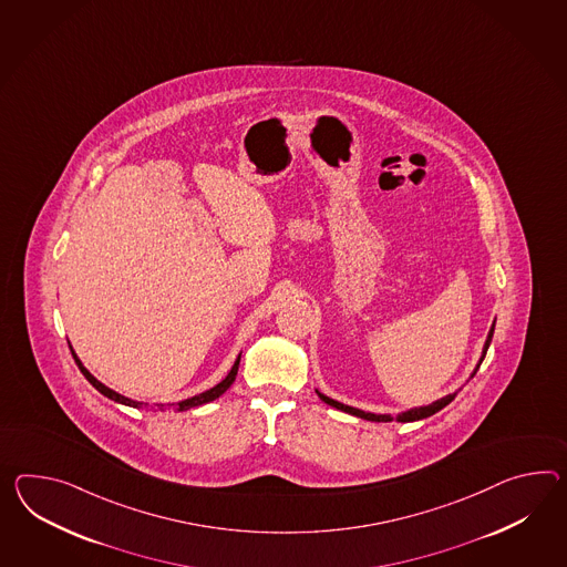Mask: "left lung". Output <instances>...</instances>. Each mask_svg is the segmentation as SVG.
I'll return each mask as SVG.
<instances>
[{
    "instance_id": "1",
    "label": "left lung",
    "mask_w": 567,
    "mask_h": 567,
    "mask_svg": "<svg viewBox=\"0 0 567 567\" xmlns=\"http://www.w3.org/2000/svg\"><path fill=\"white\" fill-rule=\"evenodd\" d=\"M494 328H496V321L492 323V330L487 333V340H485L484 346V354H482V359H480V364L484 362L485 352H487V348L492 344V336H494ZM480 364H477V369H480ZM477 369L473 371V374L477 373ZM471 374V377H473ZM319 398L321 401H326L328 405H332L336 410H342L346 414L357 415V417H362V420H371V422H391L393 417L391 415L385 414H371V412H362V410H357V408H350V405H344V403H340V401L332 400V398H328V395H323V393H319ZM456 393H451V395H446V398H442V400H436L434 403H430V405H422V408H414V410H408V412H403V414L398 415V422H415V420H422V417H429V415L436 414V412H441L444 405H449L451 401L455 400Z\"/></svg>"
}]
</instances>
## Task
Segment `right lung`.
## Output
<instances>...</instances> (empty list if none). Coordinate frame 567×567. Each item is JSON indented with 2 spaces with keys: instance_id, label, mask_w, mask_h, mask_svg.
<instances>
[{
  "instance_id": "right-lung-1",
  "label": "right lung",
  "mask_w": 567,
  "mask_h": 567,
  "mask_svg": "<svg viewBox=\"0 0 567 567\" xmlns=\"http://www.w3.org/2000/svg\"><path fill=\"white\" fill-rule=\"evenodd\" d=\"M71 354H73V359H75V364L80 367V371H82L83 377L92 383V385L96 386L97 391L102 393V395H106L109 400L112 401H118V403H125V405H131V408H143V403L141 401H133L128 400V398H125V395H121V393H116V391H112V389H109L106 385H102L100 381H97L96 377L94 374L90 373L85 367L82 364V360L78 359L75 357V352L71 350ZM239 359L241 357H237V360H235L234 367H231V371H229V374L223 379L221 383L219 385L213 386V389H208V391H205V393H200V395H194V398H190V400H184L178 401V403H174V410L176 412H184V410H190V408H198V405H203V403H208V401L217 400L219 395H223L229 386H231V383L235 381V374H237V369H239Z\"/></svg>"
}]
</instances>
